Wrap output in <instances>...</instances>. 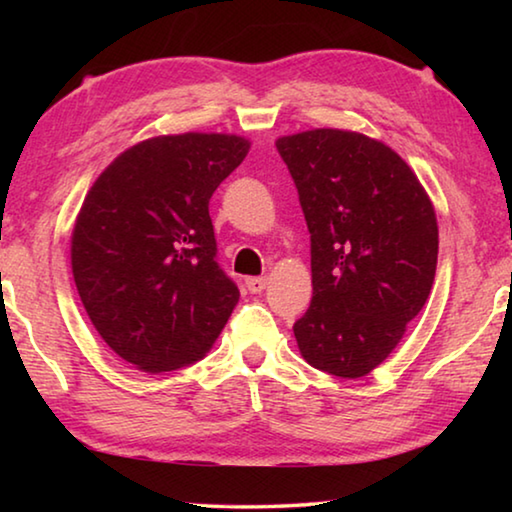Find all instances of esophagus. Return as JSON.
<instances>
[{
  "mask_svg": "<svg viewBox=\"0 0 512 512\" xmlns=\"http://www.w3.org/2000/svg\"><path fill=\"white\" fill-rule=\"evenodd\" d=\"M246 287L250 293H262L266 289V280L264 277H248Z\"/></svg>",
  "mask_w": 512,
  "mask_h": 512,
  "instance_id": "1",
  "label": "esophagus"
}]
</instances>
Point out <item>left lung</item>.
Segmentation results:
<instances>
[{"label":"left lung","instance_id":"1","mask_svg":"<svg viewBox=\"0 0 512 512\" xmlns=\"http://www.w3.org/2000/svg\"><path fill=\"white\" fill-rule=\"evenodd\" d=\"M275 146L311 235L314 298L293 325L300 354L329 375L363 377L429 298L436 212L409 164L372 137L316 128Z\"/></svg>","mask_w":512,"mask_h":512}]
</instances>
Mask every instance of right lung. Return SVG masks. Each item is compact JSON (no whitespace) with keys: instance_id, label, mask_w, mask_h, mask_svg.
Returning <instances> with one entry per match:
<instances>
[{"instance_id":"1","label":"right lung","mask_w":512,"mask_h":512,"mask_svg":"<svg viewBox=\"0 0 512 512\" xmlns=\"http://www.w3.org/2000/svg\"><path fill=\"white\" fill-rule=\"evenodd\" d=\"M239 135H160L94 180L72 232V273L94 329L144 372L210 352L239 302L216 262L214 189L244 162Z\"/></svg>"}]
</instances>
